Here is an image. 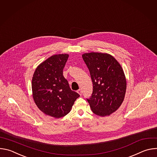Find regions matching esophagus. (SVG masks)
<instances>
[{"label": "esophagus", "mask_w": 157, "mask_h": 157, "mask_svg": "<svg viewBox=\"0 0 157 157\" xmlns=\"http://www.w3.org/2000/svg\"><path fill=\"white\" fill-rule=\"evenodd\" d=\"M77 93L80 95V96H81L82 95V91H81V89H78V90L77 91Z\"/></svg>", "instance_id": "esophagus-1"}]
</instances>
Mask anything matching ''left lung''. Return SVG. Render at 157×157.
<instances>
[{
	"mask_svg": "<svg viewBox=\"0 0 157 157\" xmlns=\"http://www.w3.org/2000/svg\"><path fill=\"white\" fill-rule=\"evenodd\" d=\"M90 73L93 93L87 98L93 113L104 117L114 113L122 104L126 91V79L118 61L107 53L82 55Z\"/></svg>",
	"mask_w": 157,
	"mask_h": 157,
	"instance_id": "obj_1",
	"label": "left lung"
}]
</instances>
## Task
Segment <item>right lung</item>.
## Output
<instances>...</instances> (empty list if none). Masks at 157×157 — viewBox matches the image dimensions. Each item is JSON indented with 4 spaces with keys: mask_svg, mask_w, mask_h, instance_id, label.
<instances>
[{
    "mask_svg": "<svg viewBox=\"0 0 157 157\" xmlns=\"http://www.w3.org/2000/svg\"><path fill=\"white\" fill-rule=\"evenodd\" d=\"M67 54L52 56L35 70L32 78L34 101L43 113L55 118L68 114L79 94L72 91L63 70L68 60Z\"/></svg>",
    "mask_w": 157,
    "mask_h": 157,
    "instance_id": "add662e5",
    "label": "right lung"
}]
</instances>
